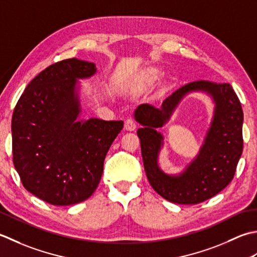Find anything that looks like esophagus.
Segmentation results:
<instances>
[{
    "label": "esophagus",
    "mask_w": 257,
    "mask_h": 257,
    "mask_svg": "<svg viewBox=\"0 0 257 257\" xmlns=\"http://www.w3.org/2000/svg\"><path fill=\"white\" fill-rule=\"evenodd\" d=\"M124 128L127 131H134L136 128V123L133 118H127L124 123Z\"/></svg>",
    "instance_id": "1"
}]
</instances>
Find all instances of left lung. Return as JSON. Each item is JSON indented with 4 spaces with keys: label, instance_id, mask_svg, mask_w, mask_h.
Instances as JSON below:
<instances>
[{
    "label": "left lung",
    "instance_id": "8db88e82",
    "mask_svg": "<svg viewBox=\"0 0 257 257\" xmlns=\"http://www.w3.org/2000/svg\"><path fill=\"white\" fill-rule=\"evenodd\" d=\"M204 90L216 102L211 128L198 158L179 177L162 172L157 156L162 137L155 128L163 126L180 98L188 91ZM146 176L154 191L165 200L177 204H198L216 195L233 180L243 152V109L228 83L216 84L207 81L187 83L155 108L142 104L135 111Z\"/></svg>",
    "mask_w": 257,
    "mask_h": 257
}]
</instances>
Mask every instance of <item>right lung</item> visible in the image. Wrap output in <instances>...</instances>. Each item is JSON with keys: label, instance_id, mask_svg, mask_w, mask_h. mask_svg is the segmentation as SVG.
Returning a JSON list of instances; mask_svg holds the SVG:
<instances>
[{"label": "right lung", "instance_id": "right-lung-1", "mask_svg": "<svg viewBox=\"0 0 257 257\" xmlns=\"http://www.w3.org/2000/svg\"><path fill=\"white\" fill-rule=\"evenodd\" d=\"M95 72L86 61L56 62L29 83L13 111L15 169L26 190L52 205H72L93 194L109 146L123 128V121L76 119V78Z\"/></svg>", "mask_w": 257, "mask_h": 257}]
</instances>
